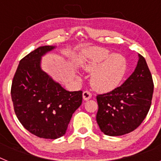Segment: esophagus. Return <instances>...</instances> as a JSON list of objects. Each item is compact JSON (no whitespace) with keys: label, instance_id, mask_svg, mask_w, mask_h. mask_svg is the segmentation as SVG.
I'll return each mask as SVG.
<instances>
[{"label":"esophagus","instance_id":"1","mask_svg":"<svg viewBox=\"0 0 161 161\" xmlns=\"http://www.w3.org/2000/svg\"><path fill=\"white\" fill-rule=\"evenodd\" d=\"M91 97H92V94L89 93V91H85V92H83V99L84 100L88 101V100H89Z\"/></svg>","mask_w":161,"mask_h":161}]
</instances>
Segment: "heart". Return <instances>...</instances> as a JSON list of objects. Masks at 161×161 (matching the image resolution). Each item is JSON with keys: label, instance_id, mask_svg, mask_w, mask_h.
I'll list each match as a JSON object with an SVG mask.
<instances>
[{"label": "heart", "instance_id": "b5f03b06", "mask_svg": "<svg viewBox=\"0 0 161 161\" xmlns=\"http://www.w3.org/2000/svg\"><path fill=\"white\" fill-rule=\"evenodd\" d=\"M80 64L85 72H93L91 86L99 93H109L117 89L128 70V61L124 55L112 54L102 47L85 50Z\"/></svg>", "mask_w": 161, "mask_h": 161}]
</instances>
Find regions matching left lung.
<instances>
[{"mask_svg":"<svg viewBox=\"0 0 161 161\" xmlns=\"http://www.w3.org/2000/svg\"><path fill=\"white\" fill-rule=\"evenodd\" d=\"M133 73L109 93L97 95V123L109 136H119L136 130L146 118L153 94V77L141 55Z\"/></svg>","mask_w":161,"mask_h":161,"instance_id":"8db88e82","label":"left lung"}]
</instances>
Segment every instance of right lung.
I'll use <instances>...</instances> for the list:
<instances>
[{
	"label": "right lung",
	"instance_id": "obj_1",
	"mask_svg": "<svg viewBox=\"0 0 161 161\" xmlns=\"http://www.w3.org/2000/svg\"><path fill=\"white\" fill-rule=\"evenodd\" d=\"M42 46L19 62L11 97L19 122L31 134L55 139L66 133L72 114L82 103V91L69 92L44 72L42 57L55 49Z\"/></svg>",
	"mask_w": 161,
	"mask_h": 161
}]
</instances>
